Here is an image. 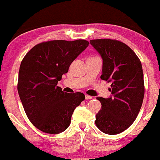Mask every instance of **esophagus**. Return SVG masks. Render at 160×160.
<instances>
[{
    "instance_id": "esophagus-1",
    "label": "esophagus",
    "mask_w": 160,
    "mask_h": 160,
    "mask_svg": "<svg viewBox=\"0 0 160 160\" xmlns=\"http://www.w3.org/2000/svg\"><path fill=\"white\" fill-rule=\"evenodd\" d=\"M85 99H86V100H90V99H92V96H90V95H85Z\"/></svg>"
}]
</instances>
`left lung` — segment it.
<instances>
[{
	"mask_svg": "<svg viewBox=\"0 0 160 160\" xmlns=\"http://www.w3.org/2000/svg\"><path fill=\"white\" fill-rule=\"evenodd\" d=\"M91 45L103 60L101 78L111 83V97H98L101 109L95 124L103 133L118 134L127 130L138 115L144 97L141 62L128 45L118 40L98 39Z\"/></svg>",
	"mask_w": 160,
	"mask_h": 160,
	"instance_id": "8db88e82",
	"label": "left lung"
}]
</instances>
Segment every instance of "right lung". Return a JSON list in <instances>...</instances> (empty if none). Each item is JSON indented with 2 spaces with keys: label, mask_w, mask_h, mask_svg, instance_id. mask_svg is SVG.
<instances>
[{
  "label": "right lung",
  "mask_w": 160,
  "mask_h": 160,
  "mask_svg": "<svg viewBox=\"0 0 160 160\" xmlns=\"http://www.w3.org/2000/svg\"><path fill=\"white\" fill-rule=\"evenodd\" d=\"M88 44L84 39L48 41L32 47L22 60L18 94L27 118L41 131H65L74 110L85 100L83 93L64 92L57 84Z\"/></svg>",
  "instance_id": "right-lung-1"
}]
</instances>
